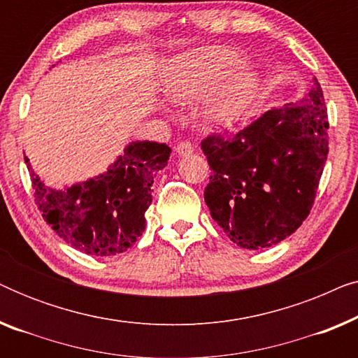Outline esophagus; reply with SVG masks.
<instances>
[{"mask_svg":"<svg viewBox=\"0 0 358 358\" xmlns=\"http://www.w3.org/2000/svg\"><path fill=\"white\" fill-rule=\"evenodd\" d=\"M192 151H194V146L190 145L189 141H182V143H179L178 148H176V153H178V156H180V158L192 155Z\"/></svg>","mask_w":358,"mask_h":358,"instance_id":"34e87169","label":"esophagus"}]
</instances>
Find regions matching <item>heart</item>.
Segmentation results:
<instances>
[{
    "instance_id": "obj_1",
    "label": "heart",
    "mask_w": 358,
    "mask_h": 358,
    "mask_svg": "<svg viewBox=\"0 0 358 358\" xmlns=\"http://www.w3.org/2000/svg\"><path fill=\"white\" fill-rule=\"evenodd\" d=\"M262 76L244 63L241 52L228 47H208L185 53L169 68L163 92L171 104L185 106L207 99L203 124L212 130L238 129L261 96Z\"/></svg>"
}]
</instances>
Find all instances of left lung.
<instances>
[{
  "mask_svg": "<svg viewBox=\"0 0 358 358\" xmlns=\"http://www.w3.org/2000/svg\"><path fill=\"white\" fill-rule=\"evenodd\" d=\"M327 110L320 83L296 102L262 114L231 140L210 136V215L249 251L275 246L310 213L327 159Z\"/></svg>",
  "mask_w": 358,
  "mask_h": 358,
  "instance_id": "obj_1",
  "label": "left lung"
}]
</instances>
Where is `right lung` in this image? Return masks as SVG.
Here are the masks:
<instances>
[{"instance_id":"obj_1","label":"right lung","mask_w":358,"mask_h":358,"mask_svg":"<svg viewBox=\"0 0 358 358\" xmlns=\"http://www.w3.org/2000/svg\"><path fill=\"white\" fill-rule=\"evenodd\" d=\"M171 148L156 141H131L94 178L55 189L27 169L42 217L63 241L90 256L125 252L143 234L156 174L168 166Z\"/></svg>"}]
</instances>
